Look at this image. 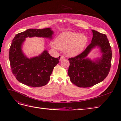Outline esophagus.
I'll use <instances>...</instances> for the list:
<instances>
[{"label":"esophagus","mask_w":121,"mask_h":121,"mask_svg":"<svg viewBox=\"0 0 121 121\" xmlns=\"http://www.w3.org/2000/svg\"><path fill=\"white\" fill-rule=\"evenodd\" d=\"M65 59V57L64 56H61L60 58V61H62L63 60H64Z\"/></svg>","instance_id":"1"}]
</instances>
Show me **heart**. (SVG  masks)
Masks as SVG:
<instances>
[{
	"label": "heart",
	"instance_id": "obj_1",
	"mask_svg": "<svg viewBox=\"0 0 121 121\" xmlns=\"http://www.w3.org/2000/svg\"><path fill=\"white\" fill-rule=\"evenodd\" d=\"M87 41V36L83 34L67 31L60 34L50 45L53 49L65 50L68 56H75L81 53Z\"/></svg>",
	"mask_w": 121,
	"mask_h": 121
}]
</instances>
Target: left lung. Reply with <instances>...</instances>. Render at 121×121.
I'll return each instance as SVG.
<instances>
[{"mask_svg": "<svg viewBox=\"0 0 121 121\" xmlns=\"http://www.w3.org/2000/svg\"><path fill=\"white\" fill-rule=\"evenodd\" d=\"M91 43L78 55L69 58L68 71L71 82L80 87H88L101 82L108 76L111 65L112 50L106 35L91 30ZM97 47L102 53L93 60L87 57L92 49Z\"/></svg>", "mask_w": 121, "mask_h": 121, "instance_id": "8db88e82", "label": "left lung"}]
</instances>
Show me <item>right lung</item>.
<instances>
[{
    "label": "right lung",
    "mask_w": 121,
    "mask_h": 121,
    "mask_svg": "<svg viewBox=\"0 0 121 121\" xmlns=\"http://www.w3.org/2000/svg\"><path fill=\"white\" fill-rule=\"evenodd\" d=\"M53 34V31L49 28L28 29L15 35L10 46L9 58L12 73L19 82L32 87L43 86L48 82L60 56L52 57L45 50L39 56L29 58L22 48L26 38L35 36L51 39Z\"/></svg>",
    "instance_id": "add662e5"
}]
</instances>
